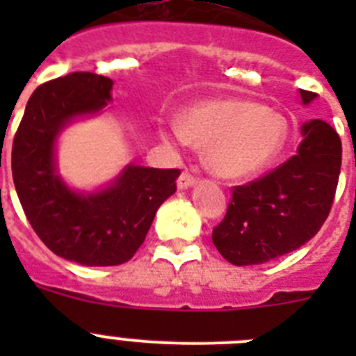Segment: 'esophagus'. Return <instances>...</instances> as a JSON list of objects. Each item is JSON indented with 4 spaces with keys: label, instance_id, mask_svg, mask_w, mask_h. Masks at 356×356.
I'll list each match as a JSON object with an SVG mask.
<instances>
[{
    "label": "esophagus",
    "instance_id": "1",
    "mask_svg": "<svg viewBox=\"0 0 356 356\" xmlns=\"http://www.w3.org/2000/svg\"><path fill=\"white\" fill-rule=\"evenodd\" d=\"M196 176L193 175V172L188 171H184L180 175V178H178V188H188L193 187V185H196Z\"/></svg>",
    "mask_w": 356,
    "mask_h": 356
}]
</instances>
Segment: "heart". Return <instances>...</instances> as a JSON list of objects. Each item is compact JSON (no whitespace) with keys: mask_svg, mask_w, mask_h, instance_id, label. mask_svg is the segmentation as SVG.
Wrapping results in <instances>:
<instances>
[{"mask_svg":"<svg viewBox=\"0 0 356 356\" xmlns=\"http://www.w3.org/2000/svg\"><path fill=\"white\" fill-rule=\"evenodd\" d=\"M287 134L284 115L237 97L200 102L185 110L184 122L168 124V135L176 143L207 146V165L225 180L262 171L282 151Z\"/></svg>","mask_w":356,"mask_h":356,"instance_id":"obj_1","label":"heart"}]
</instances>
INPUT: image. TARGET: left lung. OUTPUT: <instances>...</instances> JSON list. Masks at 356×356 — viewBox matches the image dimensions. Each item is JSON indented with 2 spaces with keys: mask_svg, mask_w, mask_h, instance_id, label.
<instances>
[{
  "mask_svg": "<svg viewBox=\"0 0 356 356\" xmlns=\"http://www.w3.org/2000/svg\"><path fill=\"white\" fill-rule=\"evenodd\" d=\"M303 105L317 94L300 90ZM300 147L259 180L232 191L226 216L212 232L217 251L234 266H259L307 244L325 225L341 175L342 144L328 122L301 127Z\"/></svg>",
  "mask_w": 356,
  "mask_h": 356,
  "instance_id": "8db88e82",
  "label": "left lung"
}]
</instances>
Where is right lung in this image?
Returning a JSON list of instances; mask_svg holds the SVG:
<instances>
[{"instance_id":"add662e5","label":"right lung","mask_w":356,"mask_h":356,"mask_svg":"<svg viewBox=\"0 0 356 356\" xmlns=\"http://www.w3.org/2000/svg\"><path fill=\"white\" fill-rule=\"evenodd\" d=\"M112 85L94 72L46 81L28 99L12 144L14 185L31 228L55 254L90 267L119 266L134 257L180 176V169L130 163L96 193L65 185L56 172V139L76 118L105 108Z\"/></svg>"}]
</instances>
